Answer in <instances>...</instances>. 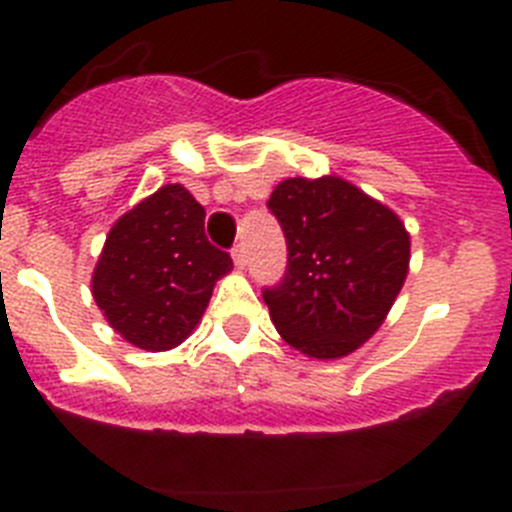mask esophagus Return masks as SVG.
<instances>
[{"label": "esophagus", "mask_w": 512, "mask_h": 512, "mask_svg": "<svg viewBox=\"0 0 512 512\" xmlns=\"http://www.w3.org/2000/svg\"><path fill=\"white\" fill-rule=\"evenodd\" d=\"M230 256H233L235 269H246V251H243V246H235L233 251H230Z\"/></svg>", "instance_id": "esophagus-1"}]
</instances>
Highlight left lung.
<instances>
[{"label":"left lung","mask_w":512,"mask_h":512,"mask_svg":"<svg viewBox=\"0 0 512 512\" xmlns=\"http://www.w3.org/2000/svg\"><path fill=\"white\" fill-rule=\"evenodd\" d=\"M269 210L287 238V274L266 289L279 336L310 359L354 354L384 323L410 269V233L397 212L341 176H295Z\"/></svg>","instance_id":"8db88e82"}]
</instances>
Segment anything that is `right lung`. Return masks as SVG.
I'll use <instances>...</instances> for the list:
<instances>
[{
  "mask_svg": "<svg viewBox=\"0 0 512 512\" xmlns=\"http://www.w3.org/2000/svg\"><path fill=\"white\" fill-rule=\"evenodd\" d=\"M233 259L205 235V207L182 184H164L117 220L92 274L107 323L143 351L189 338Z\"/></svg>",
  "mask_w": 512,
  "mask_h": 512,
  "instance_id": "1",
  "label": "right lung"
}]
</instances>
